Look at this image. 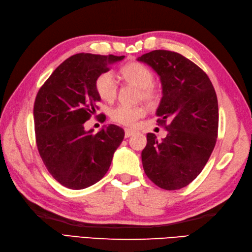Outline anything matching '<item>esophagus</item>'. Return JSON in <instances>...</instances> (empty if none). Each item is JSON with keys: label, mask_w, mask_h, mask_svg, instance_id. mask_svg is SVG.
Wrapping results in <instances>:
<instances>
[{"label": "esophagus", "mask_w": 252, "mask_h": 252, "mask_svg": "<svg viewBox=\"0 0 252 252\" xmlns=\"http://www.w3.org/2000/svg\"><path fill=\"white\" fill-rule=\"evenodd\" d=\"M135 133L134 130H131V129H125V136L126 137H130L131 135H133Z\"/></svg>", "instance_id": "1"}]
</instances>
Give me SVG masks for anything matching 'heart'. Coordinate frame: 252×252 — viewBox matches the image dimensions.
I'll list each match as a JSON object with an SVG mask.
<instances>
[{"label":"heart","instance_id":"b5f03b06","mask_svg":"<svg viewBox=\"0 0 252 252\" xmlns=\"http://www.w3.org/2000/svg\"><path fill=\"white\" fill-rule=\"evenodd\" d=\"M121 77L126 81L141 88V97L148 103H156L159 97V91L153 84V71L141 63L133 62L121 69ZM95 89L99 97L106 101H112L118 94V81L112 71L100 73L95 81ZM146 108L143 106L118 105L110 111V118L119 125L134 126L141 118L145 117Z\"/></svg>","mask_w":252,"mask_h":252}]
</instances>
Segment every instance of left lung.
<instances>
[{"label":"left lung","instance_id":"obj_1","mask_svg":"<svg viewBox=\"0 0 252 252\" xmlns=\"http://www.w3.org/2000/svg\"><path fill=\"white\" fill-rule=\"evenodd\" d=\"M137 61L151 66L161 80L157 123L167 131L161 142L147 133L142 152L144 171L160 189H183L205 168L216 146L219 107L215 88L200 67L179 53L156 50Z\"/></svg>","mask_w":252,"mask_h":252}]
</instances>
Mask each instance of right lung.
<instances>
[{
  "instance_id": "1",
  "label": "right lung",
  "mask_w": 252,
  "mask_h": 252,
  "mask_svg": "<svg viewBox=\"0 0 252 252\" xmlns=\"http://www.w3.org/2000/svg\"><path fill=\"white\" fill-rule=\"evenodd\" d=\"M123 58L90 53L72 55L53 71L36 94L37 151L50 174L68 189H83L103 179L125 137L122 127L115 125L98 133L84 130V122L98 109L96 79ZM100 121H105V115Z\"/></svg>"
}]
</instances>
